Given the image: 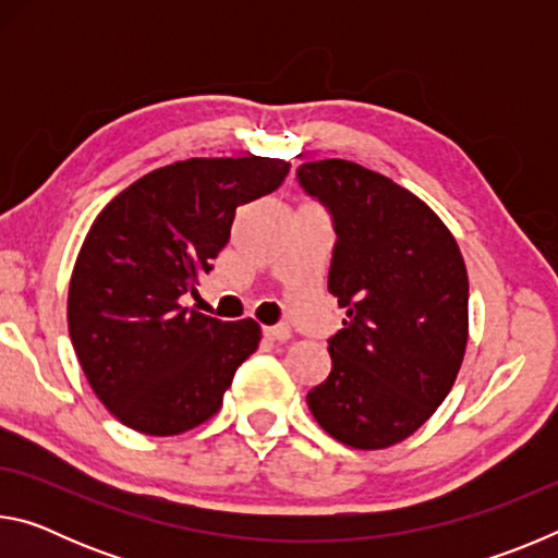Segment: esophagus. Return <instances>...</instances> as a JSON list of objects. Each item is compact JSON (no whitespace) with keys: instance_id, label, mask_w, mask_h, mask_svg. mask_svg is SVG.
<instances>
[{"instance_id":"obj_1","label":"esophagus","mask_w":558,"mask_h":558,"mask_svg":"<svg viewBox=\"0 0 558 558\" xmlns=\"http://www.w3.org/2000/svg\"><path fill=\"white\" fill-rule=\"evenodd\" d=\"M263 337L272 339V342H286L290 339V329L286 325H272V327H263Z\"/></svg>"}]
</instances>
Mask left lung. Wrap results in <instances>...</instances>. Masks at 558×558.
I'll use <instances>...</instances> for the list:
<instances>
[{"label": "left lung", "instance_id": "1", "mask_svg": "<svg viewBox=\"0 0 558 558\" xmlns=\"http://www.w3.org/2000/svg\"><path fill=\"white\" fill-rule=\"evenodd\" d=\"M332 219L327 290L344 310L327 339L332 369L307 391L329 436L389 448L452 389L468 344V270L452 233L409 189L347 159L298 167Z\"/></svg>", "mask_w": 558, "mask_h": 558}]
</instances>
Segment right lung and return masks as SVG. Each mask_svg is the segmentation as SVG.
Wrapping results in <instances>:
<instances>
[{"label":"right lung","mask_w":558,"mask_h":558,"mask_svg":"<svg viewBox=\"0 0 558 558\" xmlns=\"http://www.w3.org/2000/svg\"><path fill=\"white\" fill-rule=\"evenodd\" d=\"M270 157L186 159L137 179L93 221L69 290V332L108 411L147 436H177L219 411L260 342L253 319L184 307L229 243L235 209L282 184Z\"/></svg>","instance_id":"obj_1"}]
</instances>
